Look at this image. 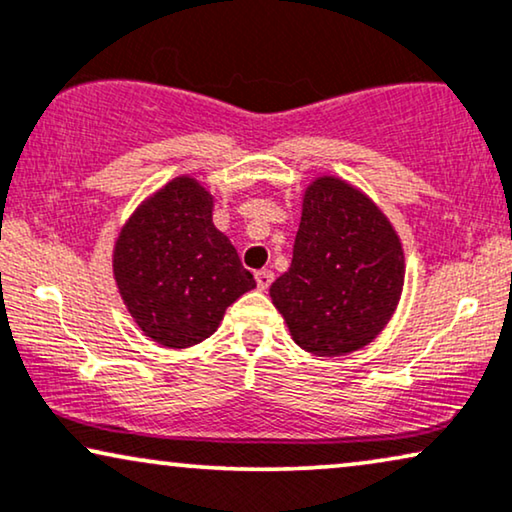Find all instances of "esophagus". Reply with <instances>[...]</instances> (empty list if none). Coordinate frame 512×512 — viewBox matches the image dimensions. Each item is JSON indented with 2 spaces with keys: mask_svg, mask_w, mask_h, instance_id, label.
<instances>
[{
  "mask_svg": "<svg viewBox=\"0 0 512 512\" xmlns=\"http://www.w3.org/2000/svg\"><path fill=\"white\" fill-rule=\"evenodd\" d=\"M255 281H257V288L267 290L269 285L274 283V274H271L269 269H262V271H257V274H255Z\"/></svg>",
  "mask_w": 512,
  "mask_h": 512,
  "instance_id": "esophagus-1",
  "label": "esophagus"
}]
</instances>
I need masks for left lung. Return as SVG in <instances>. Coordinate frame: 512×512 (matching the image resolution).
<instances>
[{
  "label": "left lung",
  "mask_w": 512,
  "mask_h": 512,
  "mask_svg": "<svg viewBox=\"0 0 512 512\" xmlns=\"http://www.w3.org/2000/svg\"><path fill=\"white\" fill-rule=\"evenodd\" d=\"M403 285V241L384 210L342 177H313L292 264L269 288L299 349L325 358L363 349L388 325Z\"/></svg>",
  "instance_id": "1"
}]
</instances>
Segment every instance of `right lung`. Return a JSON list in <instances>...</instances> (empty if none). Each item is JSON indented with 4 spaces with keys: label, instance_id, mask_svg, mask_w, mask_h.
<instances>
[{
    "label": "right lung",
    "instance_id": "add662e5",
    "mask_svg": "<svg viewBox=\"0 0 512 512\" xmlns=\"http://www.w3.org/2000/svg\"><path fill=\"white\" fill-rule=\"evenodd\" d=\"M215 196L177 175L133 210L112 250L119 295L142 335L189 349L220 327L227 306L255 288L238 252L213 224Z\"/></svg>",
    "mask_w": 512,
    "mask_h": 512
}]
</instances>
